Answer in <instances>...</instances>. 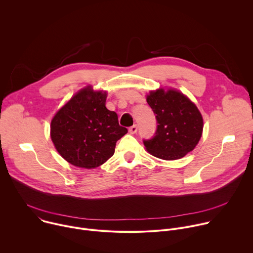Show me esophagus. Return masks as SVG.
I'll return each instance as SVG.
<instances>
[{
	"mask_svg": "<svg viewBox=\"0 0 253 253\" xmlns=\"http://www.w3.org/2000/svg\"><path fill=\"white\" fill-rule=\"evenodd\" d=\"M137 132V126L136 125H133L132 127L129 128V133L130 134H135Z\"/></svg>",
	"mask_w": 253,
	"mask_h": 253,
	"instance_id": "34e87169",
	"label": "esophagus"
}]
</instances>
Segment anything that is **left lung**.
<instances>
[{
    "label": "left lung",
    "mask_w": 253,
    "mask_h": 253,
    "mask_svg": "<svg viewBox=\"0 0 253 253\" xmlns=\"http://www.w3.org/2000/svg\"><path fill=\"white\" fill-rule=\"evenodd\" d=\"M146 101L158 122L154 138L144 141L147 152L163 160H177L192 151L202 136L204 125L197 106L173 88L152 90Z\"/></svg>",
    "instance_id": "8db88e82"
}]
</instances>
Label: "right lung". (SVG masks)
<instances>
[{
  "label": "right lung",
  "instance_id": "1",
  "mask_svg": "<svg viewBox=\"0 0 253 253\" xmlns=\"http://www.w3.org/2000/svg\"><path fill=\"white\" fill-rule=\"evenodd\" d=\"M107 91L88 85L64 104L52 118L50 136L58 153L70 164L93 169L115 152L116 142L128 130L106 108Z\"/></svg>",
  "mask_w": 253,
  "mask_h": 253
}]
</instances>
